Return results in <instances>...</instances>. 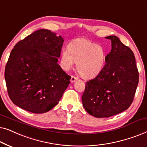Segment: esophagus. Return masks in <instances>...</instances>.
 <instances>
[{
    "label": "esophagus",
    "instance_id": "obj_1",
    "mask_svg": "<svg viewBox=\"0 0 147 147\" xmlns=\"http://www.w3.org/2000/svg\"><path fill=\"white\" fill-rule=\"evenodd\" d=\"M78 80V78L76 77V76H71V82H74L75 81H76V80Z\"/></svg>",
    "mask_w": 147,
    "mask_h": 147
}]
</instances>
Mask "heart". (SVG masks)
<instances>
[{
  "label": "heart",
  "instance_id": "1",
  "mask_svg": "<svg viewBox=\"0 0 147 147\" xmlns=\"http://www.w3.org/2000/svg\"><path fill=\"white\" fill-rule=\"evenodd\" d=\"M106 53L104 48L85 39H78L71 42L68 49L61 51V61L63 69L69 70L77 62V70L84 78L98 74L106 61Z\"/></svg>",
  "mask_w": 147,
  "mask_h": 147
}]
</instances>
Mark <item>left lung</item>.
I'll list each match as a JSON object with an SVG mask.
<instances>
[{
	"mask_svg": "<svg viewBox=\"0 0 147 147\" xmlns=\"http://www.w3.org/2000/svg\"><path fill=\"white\" fill-rule=\"evenodd\" d=\"M112 41L106 64L94 79L86 83L83 106L96 118H108L127 110L134 100L138 84V68L133 52L116 36Z\"/></svg>",
	"mask_w": 147,
	"mask_h": 147,
	"instance_id": "obj_1",
	"label": "left lung"
}]
</instances>
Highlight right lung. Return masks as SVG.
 <instances>
[{"label":"right lung","mask_w":147,"mask_h":147,"mask_svg":"<svg viewBox=\"0 0 147 147\" xmlns=\"http://www.w3.org/2000/svg\"><path fill=\"white\" fill-rule=\"evenodd\" d=\"M63 41L49 30L39 29L14 46L5 78L15 105L42 114L58 104L71 79L57 64Z\"/></svg>","instance_id":"obj_1"}]
</instances>
